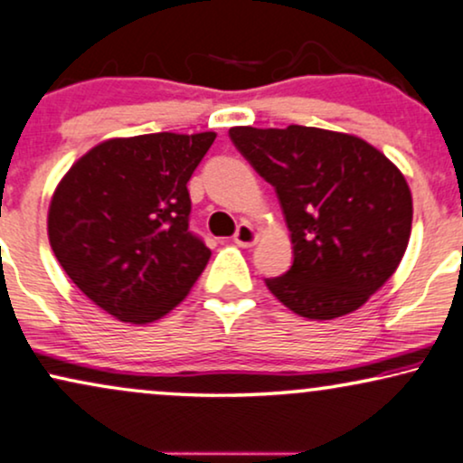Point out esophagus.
<instances>
[{
    "mask_svg": "<svg viewBox=\"0 0 463 463\" xmlns=\"http://www.w3.org/2000/svg\"><path fill=\"white\" fill-rule=\"evenodd\" d=\"M233 242L244 246V249H249V246H253L257 242V232L253 230V225L250 223H240L236 233H233Z\"/></svg>",
    "mask_w": 463,
    "mask_h": 463,
    "instance_id": "esophagus-1",
    "label": "esophagus"
}]
</instances>
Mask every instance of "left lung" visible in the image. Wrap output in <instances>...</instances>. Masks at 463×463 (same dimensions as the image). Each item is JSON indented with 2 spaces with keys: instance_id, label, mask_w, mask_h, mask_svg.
<instances>
[{
  "instance_id": "8db88e82",
  "label": "left lung",
  "mask_w": 463,
  "mask_h": 463,
  "mask_svg": "<svg viewBox=\"0 0 463 463\" xmlns=\"http://www.w3.org/2000/svg\"><path fill=\"white\" fill-rule=\"evenodd\" d=\"M240 155L279 195L293 263L268 289L306 319H335L368 302L411 238L406 178L362 137L289 125L232 128Z\"/></svg>"
}]
</instances>
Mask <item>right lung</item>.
<instances>
[{"label":"right lung","mask_w":463,"mask_h":463,"mask_svg":"<svg viewBox=\"0 0 463 463\" xmlns=\"http://www.w3.org/2000/svg\"><path fill=\"white\" fill-rule=\"evenodd\" d=\"M217 134L106 140L80 157L48 208V240L71 283L125 323L157 321L206 268L189 230L187 183Z\"/></svg>","instance_id":"right-lung-1"}]
</instances>
